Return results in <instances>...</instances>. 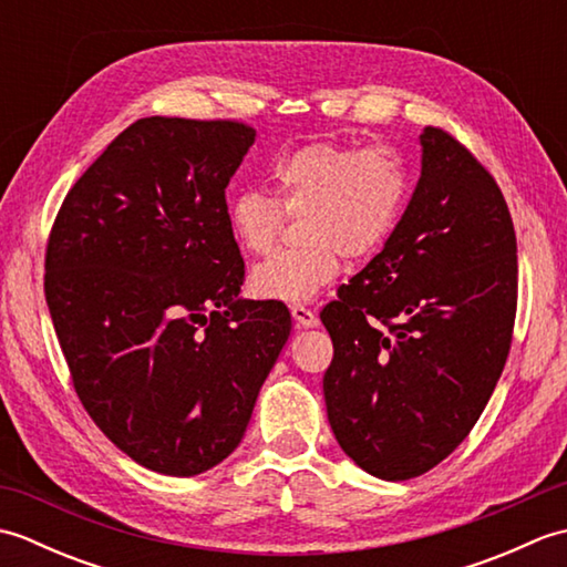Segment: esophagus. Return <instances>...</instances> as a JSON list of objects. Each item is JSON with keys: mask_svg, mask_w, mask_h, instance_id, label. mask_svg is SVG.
Masks as SVG:
<instances>
[{"mask_svg": "<svg viewBox=\"0 0 567 567\" xmlns=\"http://www.w3.org/2000/svg\"><path fill=\"white\" fill-rule=\"evenodd\" d=\"M290 311H292V319H295L297 327H302V329H315L317 323H319V317L315 315V311L307 309V307H302V305H292V307H290Z\"/></svg>", "mask_w": 567, "mask_h": 567, "instance_id": "34e87169", "label": "esophagus"}]
</instances>
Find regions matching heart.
Instances as JSON below:
<instances>
[{
	"label": "heart",
	"instance_id": "b5f03b06",
	"mask_svg": "<svg viewBox=\"0 0 567 567\" xmlns=\"http://www.w3.org/2000/svg\"><path fill=\"white\" fill-rule=\"evenodd\" d=\"M275 197L246 189L228 202V231L252 256L272 250L287 216L305 244L277 250L250 272L265 299L307 302L341 272V260L372 256L394 231L409 197V167L392 143L311 141L272 167Z\"/></svg>",
	"mask_w": 567,
	"mask_h": 567
}]
</instances>
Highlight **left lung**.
I'll use <instances>...</instances> for the list:
<instances>
[{
    "mask_svg": "<svg viewBox=\"0 0 567 567\" xmlns=\"http://www.w3.org/2000/svg\"><path fill=\"white\" fill-rule=\"evenodd\" d=\"M388 244L321 309L341 449L380 480L424 475L463 443L507 363L519 268L495 177L439 126Z\"/></svg>",
    "mask_w": 567,
    "mask_h": 567,
    "instance_id": "obj_1",
    "label": "left lung"
}]
</instances>
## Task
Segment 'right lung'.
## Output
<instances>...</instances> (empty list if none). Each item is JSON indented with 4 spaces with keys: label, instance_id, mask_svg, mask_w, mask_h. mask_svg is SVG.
I'll return each mask as SVG.
<instances>
[{
    "label": "right lung",
    "instance_id": "right-lung-1",
    "mask_svg": "<svg viewBox=\"0 0 567 567\" xmlns=\"http://www.w3.org/2000/svg\"><path fill=\"white\" fill-rule=\"evenodd\" d=\"M252 141L234 118H138L48 236L43 290L72 388L116 449L163 475L236 449L292 329L282 302L238 297L226 185Z\"/></svg>",
    "mask_w": 567,
    "mask_h": 567
}]
</instances>
